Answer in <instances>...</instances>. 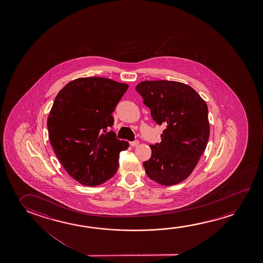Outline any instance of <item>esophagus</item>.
<instances>
[{"instance_id": "esophagus-1", "label": "esophagus", "mask_w": 263, "mask_h": 263, "mask_svg": "<svg viewBox=\"0 0 263 263\" xmlns=\"http://www.w3.org/2000/svg\"><path fill=\"white\" fill-rule=\"evenodd\" d=\"M138 144H139V141H138V140H134V141H131V142H130V145L132 146H138Z\"/></svg>"}]
</instances>
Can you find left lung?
<instances>
[{"label": "left lung", "mask_w": 263, "mask_h": 263, "mask_svg": "<svg viewBox=\"0 0 263 263\" xmlns=\"http://www.w3.org/2000/svg\"><path fill=\"white\" fill-rule=\"evenodd\" d=\"M136 90L151 109L152 119L166 126L161 142L151 145V159L143 165L151 180L162 185L184 181L206 147L210 127L207 104L184 83L145 81Z\"/></svg>", "instance_id": "1"}]
</instances>
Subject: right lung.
Returning <instances> with one entry per match:
<instances>
[{
  "label": "right lung",
  "instance_id": "1",
  "mask_svg": "<svg viewBox=\"0 0 263 263\" xmlns=\"http://www.w3.org/2000/svg\"><path fill=\"white\" fill-rule=\"evenodd\" d=\"M127 88L106 78H80L55 98L48 116V138L66 172L83 185H99L111 179L120 151L129 146L110 130L112 112Z\"/></svg>",
  "mask_w": 263,
  "mask_h": 263
}]
</instances>
